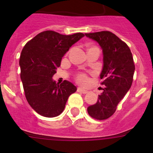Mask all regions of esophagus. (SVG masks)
Segmentation results:
<instances>
[{
    "label": "esophagus",
    "mask_w": 153,
    "mask_h": 153,
    "mask_svg": "<svg viewBox=\"0 0 153 153\" xmlns=\"http://www.w3.org/2000/svg\"><path fill=\"white\" fill-rule=\"evenodd\" d=\"M77 91L79 92V93H83V94H86V93H88V91H87V90H84V89H83V88H80V87H78Z\"/></svg>",
    "instance_id": "1"
}]
</instances>
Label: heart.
Here are the masks:
<instances>
[{
    "instance_id": "obj_1",
    "label": "heart",
    "mask_w": 153,
    "mask_h": 153,
    "mask_svg": "<svg viewBox=\"0 0 153 153\" xmlns=\"http://www.w3.org/2000/svg\"><path fill=\"white\" fill-rule=\"evenodd\" d=\"M76 80L81 84H87L89 82V78L86 74H79L76 76Z\"/></svg>"
}]
</instances>
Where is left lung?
I'll list each match as a JSON object with an SVG mask.
<instances>
[{
	"mask_svg": "<svg viewBox=\"0 0 153 153\" xmlns=\"http://www.w3.org/2000/svg\"><path fill=\"white\" fill-rule=\"evenodd\" d=\"M98 42L103 53V68L101 84L105 86L94 105L87 108L92 118L104 120L113 116L117 105L130 89L133 80L135 64L132 53L125 42L110 31L85 33Z\"/></svg>",
	"mask_w": 153,
	"mask_h": 153,
	"instance_id": "left-lung-1",
	"label": "left lung"
}]
</instances>
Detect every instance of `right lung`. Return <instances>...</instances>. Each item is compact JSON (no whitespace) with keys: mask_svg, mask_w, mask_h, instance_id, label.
Here are the masks:
<instances>
[{"mask_svg":"<svg viewBox=\"0 0 153 153\" xmlns=\"http://www.w3.org/2000/svg\"><path fill=\"white\" fill-rule=\"evenodd\" d=\"M84 36L83 33L63 35L46 30L25 44L19 64L24 94L30 106L38 114L55 117L61 114L68 97L76 87L67 80L58 84L53 80L56 67L70 47Z\"/></svg>","mask_w":153,"mask_h":153,"instance_id":"add662e5","label":"right lung"}]
</instances>
